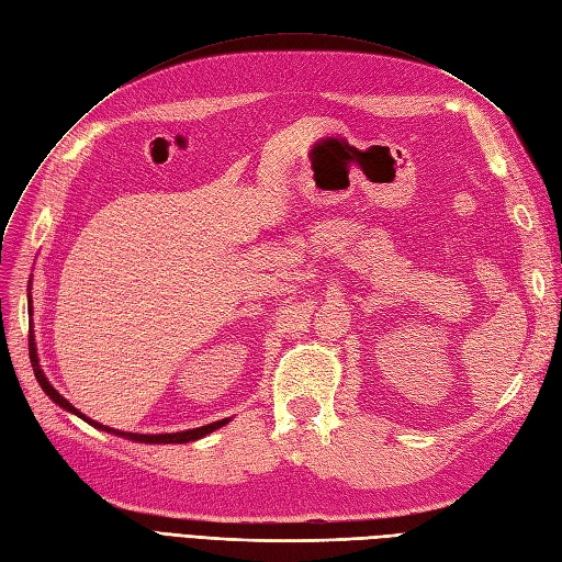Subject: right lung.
Here are the masks:
<instances>
[{"label":"right lung","instance_id":"1","mask_svg":"<svg viewBox=\"0 0 562 562\" xmlns=\"http://www.w3.org/2000/svg\"><path fill=\"white\" fill-rule=\"evenodd\" d=\"M30 337H32V335H30ZM30 363H32V370H35V378H37V382L42 384V389H44L46 394L50 396V401H56L60 407H65V411H70V413L79 415L81 419H87V422L91 424V427H98V429L110 431V434H116V436H124V438H128V440H138V443H190V440L203 438L206 434H211V431H215V429L223 427V424H227V419H220V422L209 424V427H199V429H190V431H178V434H159V436H147V434H122V431H116V429L103 427V424H98V422H93V419H89V417H83L70 401L63 398V396L58 394V391L48 384V380L44 378V372H42V368H40L37 349H35V339H30Z\"/></svg>","mask_w":562,"mask_h":562}]
</instances>
